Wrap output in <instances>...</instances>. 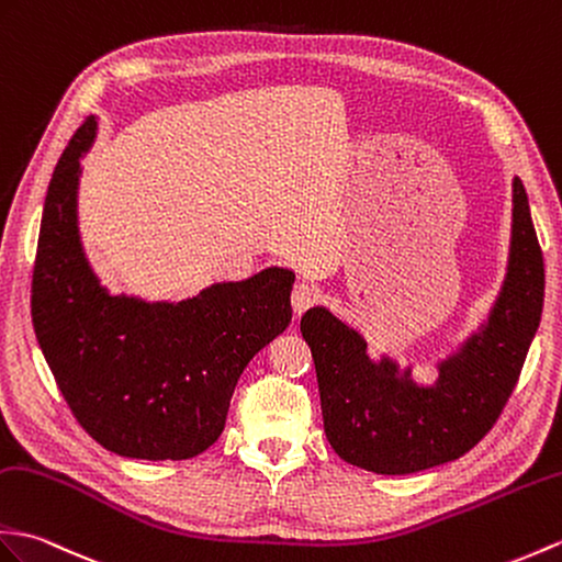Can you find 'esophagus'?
I'll return each mask as SVG.
<instances>
[{"mask_svg": "<svg viewBox=\"0 0 562 562\" xmlns=\"http://www.w3.org/2000/svg\"><path fill=\"white\" fill-rule=\"evenodd\" d=\"M318 299V290H313L311 284H296L294 292H292V308H294V316H302V313L316 304Z\"/></svg>", "mask_w": 562, "mask_h": 562, "instance_id": "obj_1", "label": "esophagus"}]
</instances>
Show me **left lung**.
Wrapping results in <instances>:
<instances>
[{
    "instance_id": "8db88e82",
    "label": "left lung",
    "mask_w": 562,
    "mask_h": 562,
    "mask_svg": "<svg viewBox=\"0 0 562 562\" xmlns=\"http://www.w3.org/2000/svg\"><path fill=\"white\" fill-rule=\"evenodd\" d=\"M543 256L527 191L513 179L510 254L501 292L486 318L430 361L434 381L414 378V363L371 357L363 335L313 306L302 335L316 363L325 436L349 464L375 474H414L462 458L484 438L513 395L539 330Z\"/></svg>"
}]
</instances>
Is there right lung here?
Segmentation results:
<instances>
[{
  "mask_svg": "<svg viewBox=\"0 0 562 562\" xmlns=\"http://www.w3.org/2000/svg\"><path fill=\"white\" fill-rule=\"evenodd\" d=\"M95 136L93 114L47 187L31 294L37 345L102 448L132 460H189L220 438L239 375L290 325L294 270L270 266L181 302L112 294L78 229L81 160Z\"/></svg>",
  "mask_w": 562,
  "mask_h": 562,
  "instance_id": "add662e5",
  "label": "right lung"
}]
</instances>
